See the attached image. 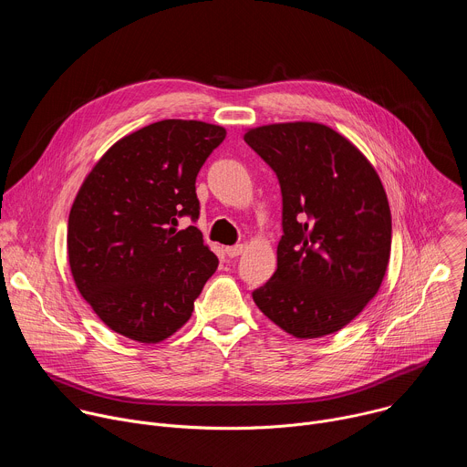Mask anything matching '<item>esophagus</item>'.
<instances>
[{
    "label": "esophagus",
    "instance_id": "1",
    "mask_svg": "<svg viewBox=\"0 0 467 467\" xmlns=\"http://www.w3.org/2000/svg\"><path fill=\"white\" fill-rule=\"evenodd\" d=\"M225 253H227V256H231V258H236L238 254H242V253H244V245H242V244H236V245H229V247H225Z\"/></svg>",
    "mask_w": 467,
    "mask_h": 467
}]
</instances>
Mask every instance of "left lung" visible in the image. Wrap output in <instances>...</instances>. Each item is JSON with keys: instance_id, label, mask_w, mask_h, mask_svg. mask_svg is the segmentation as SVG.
Wrapping results in <instances>:
<instances>
[{"instance_id": "1", "label": "left lung", "mask_w": 467, "mask_h": 467, "mask_svg": "<svg viewBox=\"0 0 467 467\" xmlns=\"http://www.w3.org/2000/svg\"><path fill=\"white\" fill-rule=\"evenodd\" d=\"M245 144L281 186L277 270L253 301L296 338H321L375 297L391 247V214L368 159L337 130L312 121L251 129Z\"/></svg>"}]
</instances>
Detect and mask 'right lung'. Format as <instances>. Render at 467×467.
<instances>
[{"label": "right lung", "mask_w": 467, "mask_h": 467, "mask_svg": "<svg viewBox=\"0 0 467 467\" xmlns=\"http://www.w3.org/2000/svg\"><path fill=\"white\" fill-rule=\"evenodd\" d=\"M225 129L162 119L118 140L85 179L68 218L74 281L121 337L157 344L192 316L218 268L195 225V177Z\"/></svg>", "instance_id": "add662e5"}]
</instances>
